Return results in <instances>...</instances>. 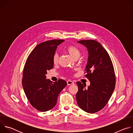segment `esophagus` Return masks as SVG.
<instances>
[{"label": "esophagus", "mask_w": 133, "mask_h": 133, "mask_svg": "<svg viewBox=\"0 0 133 133\" xmlns=\"http://www.w3.org/2000/svg\"><path fill=\"white\" fill-rule=\"evenodd\" d=\"M67 85H68V86L71 85H74V83L72 81H69V80L67 82Z\"/></svg>", "instance_id": "esophagus-1"}]
</instances>
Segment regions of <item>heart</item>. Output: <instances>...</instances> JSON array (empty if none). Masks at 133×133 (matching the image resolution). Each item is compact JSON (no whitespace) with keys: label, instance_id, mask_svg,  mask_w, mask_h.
<instances>
[{"label":"heart","instance_id":"1","mask_svg":"<svg viewBox=\"0 0 133 133\" xmlns=\"http://www.w3.org/2000/svg\"><path fill=\"white\" fill-rule=\"evenodd\" d=\"M66 51L69 55L74 59L76 58H79L81 55V51L77 47L74 46H69L66 48ZM58 61V55L56 52L53 56V62L56 63Z\"/></svg>","mask_w":133,"mask_h":133}]
</instances>
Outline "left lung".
Wrapping results in <instances>:
<instances>
[{
	"label": "left lung",
	"mask_w": 133,
	"mask_h": 133,
	"mask_svg": "<svg viewBox=\"0 0 133 133\" xmlns=\"http://www.w3.org/2000/svg\"><path fill=\"white\" fill-rule=\"evenodd\" d=\"M77 43L85 46L88 57L85 71L90 85L77 82L76 95L78 106L88 113L103 109L108 103L115 87V75L112 62L107 51L94 40H83Z\"/></svg>",
	"instance_id": "1"
}]
</instances>
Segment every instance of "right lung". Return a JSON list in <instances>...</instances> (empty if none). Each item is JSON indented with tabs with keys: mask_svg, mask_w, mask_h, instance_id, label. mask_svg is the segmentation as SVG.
<instances>
[{
	"mask_svg": "<svg viewBox=\"0 0 133 133\" xmlns=\"http://www.w3.org/2000/svg\"><path fill=\"white\" fill-rule=\"evenodd\" d=\"M64 40L55 39L38 45L31 51L25 63L22 84L31 105L41 111L51 109L57 102L61 91L66 86L63 79L52 83L46 79L47 71L54 67L53 56L57 47Z\"/></svg>",
	"mask_w": 133,
	"mask_h": 133,
	"instance_id": "right-lung-1",
	"label": "right lung"
}]
</instances>
